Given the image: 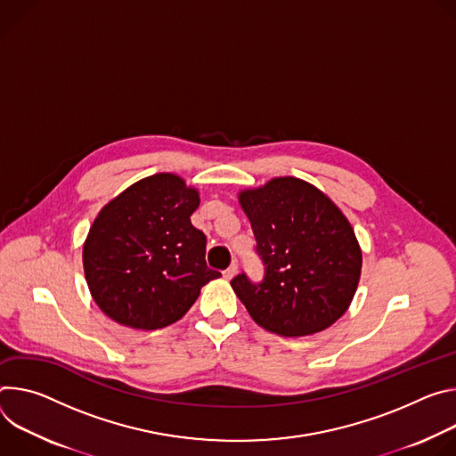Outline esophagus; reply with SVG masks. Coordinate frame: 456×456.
<instances>
[{
  "label": "esophagus",
  "mask_w": 456,
  "mask_h": 456,
  "mask_svg": "<svg viewBox=\"0 0 456 456\" xmlns=\"http://www.w3.org/2000/svg\"><path fill=\"white\" fill-rule=\"evenodd\" d=\"M235 273H237V265L233 263L228 270H224V272H223V277H224L226 281H232V279L235 277Z\"/></svg>",
  "instance_id": "obj_1"
}]
</instances>
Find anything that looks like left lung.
Masks as SVG:
<instances>
[{
    "label": "left lung",
    "instance_id": "1",
    "mask_svg": "<svg viewBox=\"0 0 456 456\" xmlns=\"http://www.w3.org/2000/svg\"><path fill=\"white\" fill-rule=\"evenodd\" d=\"M265 263V279L232 281L261 328L305 337L335 324L355 297L362 249L335 202L308 181L273 177L237 193Z\"/></svg>",
    "mask_w": 456,
    "mask_h": 456
}]
</instances>
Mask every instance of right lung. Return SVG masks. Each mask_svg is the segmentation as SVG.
I'll return each mask as SVG.
<instances>
[{
  "instance_id": "right-lung-1",
  "label": "right lung",
  "mask_w": 456,
  "mask_h": 456,
  "mask_svg": "<svg viewBox=\"0 0 456 456\" xmlns=\"http://www.w3.org/2000/svg\"><path fill=\"white\" fill-rule=\"evenodd\" d=\"M199 190L181 175L144 177L99 210L83 244L85 279L99 310L134 330L184 317L200 288L221 277L207 268V237L190 216Z\"/></svg>"
}]
</instances>
